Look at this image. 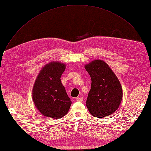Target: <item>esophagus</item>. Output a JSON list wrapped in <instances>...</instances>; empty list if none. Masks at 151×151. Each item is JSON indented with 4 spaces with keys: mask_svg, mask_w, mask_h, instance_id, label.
Returning <instances> with one entry per match:
<instances>
[{
    "mask_svg": "<svg viewBox=\"0 0 151 151\" xmlns=\"http://www.w3.org/2000/svg\"><path fill=\"white\" fill-rule=\"evenodd\" d=\"M76 100L78 101H82L83 100V97H78L76 98Z\"/></svg>",
    "mask_w": 151,
    "mask_h": 151,
    "instance_id": "34e87169",
    "label": "esophagus"
}]
</instances>
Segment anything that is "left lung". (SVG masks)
Here are the masks:
<instances>
[{
    "mask_svg": "<svg viewBox=\"0 0 151 151\" xmlns=\"http://www.w3.org/2000/svg\"><path fill=\"white\" fill-rule=\"evenodd\" d=\"M91 78V88L86 100L90 113L97 118L113 114L119 106L122 89L119 81L107 63L96 60L85 66Z\"/></svg>",
    "mask_w": 151,
    "mask_h": 151,
    "instance_id": "1",
    "label": "left lung"
}]
</instances>
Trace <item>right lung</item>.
Instances as JSON below:
<instances>
[{
	"label": "right lung",
	"mask_w": 151,
	"mask_h": 151,
	"mask_svg": "<svg viewBox=\"0 0 151 151\" xmlns=\"http://www.w3.org/2000/svg\"><path fill=\"white\" fill-rule=\"evenodd\" d=\"M65 69L64 63L51 62L43 68L36 79L32 99L45 116L60 119L70 109L71 101L60 81Z\"/></svg>",
	"instance_id": "right-lung-1"
}]
</instances>
